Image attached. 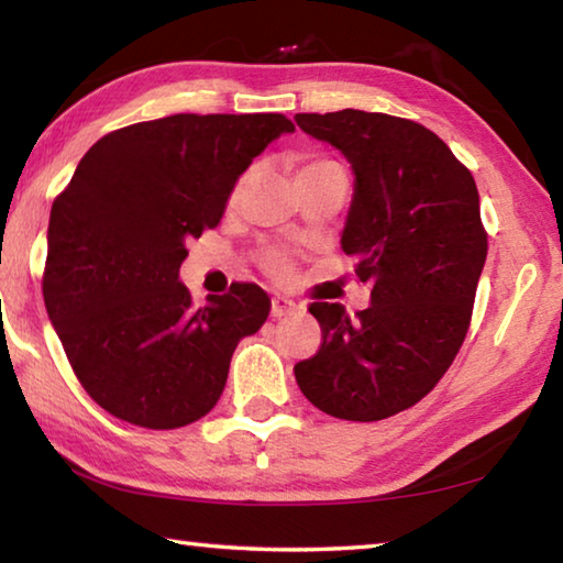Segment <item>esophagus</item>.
<instances>
[{"label": "esophagus", "mask_w": 563, "mask_h": 563, "mask_svg": "<svg viewBox=\"0 0 563 563\" xmlns=\"http://www.w3.org/2000/svg\"><path fill=\"white\" fill-rule=\"evenodd\" d=\"M300 310L298 302H292L288 298H273L271 302V316L273 318H285V316H295Z\"/></svg>", "instance_id": "1"}]
</instances>
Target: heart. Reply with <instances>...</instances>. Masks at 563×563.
Wrapping results in <instances>:
<instances>
[{
  "instance_id": "heart-1",
  "label": "heart",
  "mask_w": 563,
  "mask_h": 563,
  "mask_svg": "<svg viewBox=\"0 0 563 563\" xmlns=\"http://www.w3.org/2000/svg\"><path fill=\"white\" fill-rule=\"evenodd\" d=\"M328 164H332V161H312L310 166H328ZM310 166H305V168H310ZM251 180H253V174H243L241 178H238L231 201H238V198L243 196V190L247 188V184H251ZM265 265H268V271L275 275V278H288V275H290V263L278 251H273V253L265 255Z\"/></svg>"
}]
</instances>
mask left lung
I'll list each match as a JSON object with an SVG mask.
<instances>
[{"label": "left lung", "mask_w": 563, "mask_h": 563, "mask_svg": "<svg viewBox=\"0 0 563 563\" xmlns=\"http://www.w3.org/2000/svg\"><path fill=\"white\" fill-rule=\"evenodd\" d=\"M295 121L347 158L355 188L340 245L373 285L357 318L340 302L310 305L322 342L295 379L322 412L375 422L419 402L462 347L487 261L479 194L422 123L357 109Z\"/></svg>", "instance_id": "obj_1"}]
</instances>
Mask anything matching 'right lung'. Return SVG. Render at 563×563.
Returning <instances> with one entry per match:
<instances>
[{
  "label": "right lung",
  "instance_id": "1",
  "mask_svg": "<svg viewBox=\"0 0 563 563\" xmlns=\"http://www.w3.org/2000/svg\"><path fill=\"white\" fill-rule=\"evenodd\" d=\"M292 131L283 113H174L107 133L79 161L52 206L42 290L76 377L113 417L176 430L218 402L271 298L233 283L194 308L178 280L186 241L218 225L243 170Z\"/></svg>",
  "mask_w": 563,
  "mask_h": 563
}]
</instances>
